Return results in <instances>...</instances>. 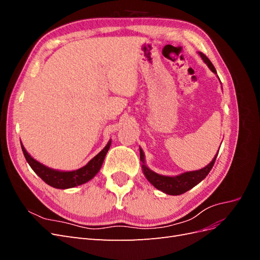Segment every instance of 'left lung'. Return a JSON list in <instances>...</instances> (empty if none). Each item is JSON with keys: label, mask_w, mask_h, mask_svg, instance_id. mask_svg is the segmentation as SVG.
Here are the masks:
<instances>
[{"label": "left lung", "mask_w": 260, "mask_h": 260, "mask_svg": "<svg viewBox=\"0 0 260 260\" xmlns=\"http://www.w3.org/2000/svg\"><path fill=\"white\" fill-rule=\"evenodd\" d=\"M200 55L203 58V60L208 65L211 72L217 74L216 68L214 67V65L211 64V61L209 60V58L206 56V55L203 54L202 52H200ZM217 155H218V153H217ZM217 155L205 168L196 170V171L185 172V174H182V175L177 176V177H166V176H160L158 174H155L154 171L149 170L145 166L143 151L140 148V159L143 162L142 170L144 172V176L146 177V179L149 181V182H151L157 188V190H160L161 192L169 194V195L183 194V193L187 192L188 190H191V188L194 187L196 184H199L201 181L203 179H205L206 176L209 174V171L211 170L212 166H214V164L216 161Z\"/></svg>", "instance_id": "8db88e82"}]
</instances>
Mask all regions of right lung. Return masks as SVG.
Returning a JSON list of instances; mask_svg holds the SVG:
<instances>
[{"label": "right lung", "mask_w": 260, "mask_h": 260, "mask_svg": "<svg viewBox=\"0 0 260 260\" xmlns=\"http://www.w3.org/2000/svg\"><path fill=\"white\" fill-rule=\"evenodd\" d=\"M111 146V141L102 151L85 165L84 167L75 170V171H58L43 166L42 164L37 161L31 157L25 147L21 144L22 153L25 155V158L30 165V167L34 169L36 174L40 177L45 183L56 188H69L77 185L83 184L88 182L94 176H95L102 167V164L104 161L106 153L108 152Z\"/></svg>", "instance_id": "1"}]
</instances>
